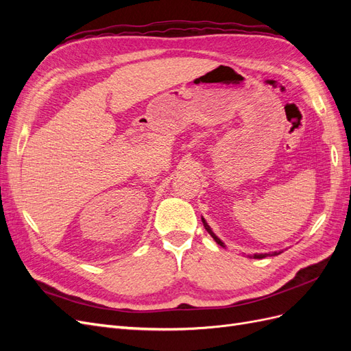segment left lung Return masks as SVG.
Returning a JSON list of instances; mask_svg holds the SVG:
<instances>
[{"instance_id": "left-lung-1", "label": "left lung", "mask_w": 351, "mask_h": 351, "mask_svg": "<svg viewBox=\"0 0 351 351\" xmlns=\"http://www.w3.org/2000/svg\"><path fill=\"white\" fill-rule=\"evenodd\" d=\"M202 222H204V227H205V230L209 232V234L212 236V237H214V240L218 243V244H222V241L214 234V231H212L210 230V227L208 226V222L204 219V218H202ZM281 252H272V256H277V254H280ZM267 256H269V253H262V254H253V258L254 259H262V258H267Z\"/></svg>"}]
</instances>
